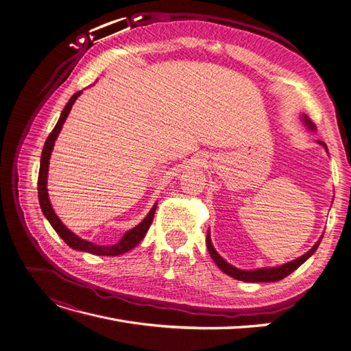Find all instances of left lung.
Instances as JSON below:
<instances>
[{"instance_id": "1", "label": "left lung", "mask_w": 351, "mask_h": 351, "mask_svg": "<svg viewBox=\"0 0 351 351\" xmlns=\"http://www.w3.org/2000/svg\"><path fill=\"white\" fill-rule=\"evenodd\" d=\"M302 121L304 125H306L310 130H314V123L308 119V116L302 114ZM318 145L324 146V149L327 150V145L322 141H317ZM323 239V235L319 237V239L314 243L313 248L310 251H307L304 255L298 256L297 260H293L289 261L287 264H282V265H278V267H269V268H258V269H251V271H247V269H239L234 265H231L230 263H226L223 258L217 252V250L213 248L212 245V241H210V234L208 231L206 234V247H208V252L210 255V258L213 260V263H215L218 265V268L225 272L226 276H230L235 280H239V281H245V282H276V281H280L282 278H285L287 276H289V274L294 272L300 265H302L304 263H306L308 258L317 251L319 242H322Z\"/></svg>"}]
</instances>
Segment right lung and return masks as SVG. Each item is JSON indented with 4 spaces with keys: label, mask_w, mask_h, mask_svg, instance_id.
Here are the masks:
<instances>
[{
    "label": "right lung",
    "mask_w": 351,
    "mask_h": 351,
    "mask_svg": "<svg viewBox=\"0 0 351 351\" xmlns=\"http://www.w3.org/2000/svg\"><path fill=\"white\" fill-rule=\"evenodd\" d=\"M80 95H82V91H77V93L70 97L69 103L64 106L62 114H60L57 125L54 126V129L49 134L47 141H45V143H44L41 160H40V172H38V201H40V206H41L44 217L47 218V221L54 228V231L58 234L60 238H62L67 243L70 248H73L75 251L90 252L93 255L117 256V255H121V254L130 251L132 248H134L145 238L147 230L150 228L152 221H154V215H155L158 204L152 206V209L149 210L146 218L139 225H136L134 228H132L130 231L125 232V235L121 237V239L117 243H114V245H97V243H95V242H90L87 239H83V238L77 237L74 232H71L62 221H60V218L56 215V212L51 206L49 192H47L49 165H50V156H51V152H53V147H54V142L57 139L58 133L62 132V129H63V125H64V121H66V119H67V116H69V113L73 108L74 101L77 100V97Z\"/></svg>",
    "instance_id": "1"
}]
</instances>
